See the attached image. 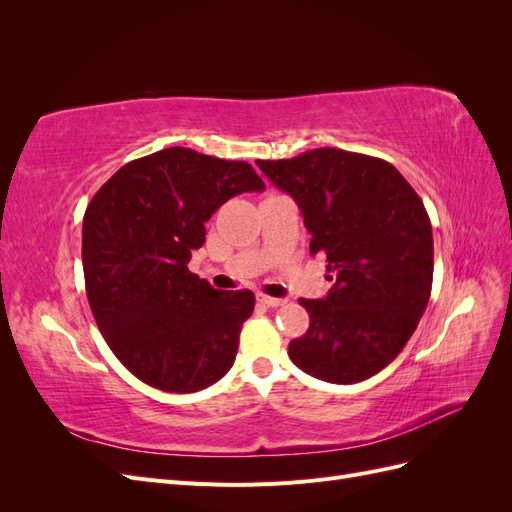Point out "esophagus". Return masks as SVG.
Returning a JSON list of instances; mask_svg holds the SVG:
<instances>
[{
	"instance_id": "1",
	"label": "esophagus",
	"mask_w": 512,
	"mask_h": 512,
	"mask_svg": "<svg viewBox=\"0 0 512 512\" xmlns=\"http://www.w3.org/2000/svg\"><path fill=\"white\" fill-rule=\"evenodd\" d=\"M256 299H258L262 305H267V307H280V305H284V303H286V299L269 297V294H262V292H258V294H256Z\"/></svg>"
}]
</instances>
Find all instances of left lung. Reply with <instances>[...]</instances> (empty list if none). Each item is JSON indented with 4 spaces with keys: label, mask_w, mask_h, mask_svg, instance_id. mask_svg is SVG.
I'll return each mask as SVG.
<instances>
[{
    "label": "left lung",
    "mask_w": 512,
    "mask_h": 512,
    "mask_svg": "<svg viewBox=\"0 0 512 512\" xmlns=\"http://www.w3.org/2000/svg\"><path fill=\"white\" fill-rule=\"evenodd\" d=\"M256 164L299 205L309 252L327 256L335 280L324 299H299L309 329L290 342V361L333 384L376 376L404 350L431 294L423 200L393 164L363 153L322 147Z\"/></svg>",
    "instance_id": "left-lung-1"
}]
</instances>
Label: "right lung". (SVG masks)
Here are the masks:
<instances>
[{
  "instance_id": "1",
  "label": "right lung",
  "mask_w": 512,
  "mask_h": 512,
  "mask_svg": "<svg viewBox=\"0 0 512 512\" xmlns=\"http://www.w3.org/2000/svg\"><path fill=\"white\" fill-rule=\"evenodd\" d=\"M265 190L247 162L168 147L121 166L83 218L91 314L128 371L166 393H196L235 363L254 292L215 290L188 269L205 222L228 198Z\"/></svg>"
}]
</instances>
